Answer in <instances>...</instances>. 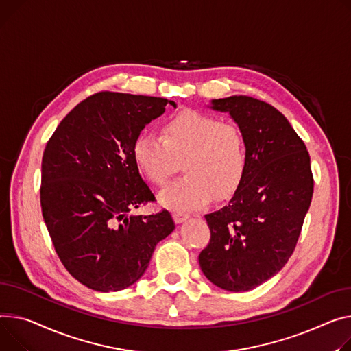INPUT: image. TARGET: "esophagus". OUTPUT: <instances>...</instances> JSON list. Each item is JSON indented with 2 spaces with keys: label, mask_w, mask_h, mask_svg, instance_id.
<instances>
[{
  "label": "esophagus",
  "mask_w": 351,
  "mask_h": 351,
  "mask_svg": "<svg viewBox=\"0 0 351 351\" xmlns=\"http://www.w3.org/2000/svg\"><path fill=\"white\" fill-rule=\"evenodd\" d=\"M191 216L188 215V213H182V212H175L173 213V220H175V223H183L184 220H188Z\"/></svg>",
  "instance_id": "obj_1"
}]
</instances>
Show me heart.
Returning <instances> with one entry per match:
<instances>
[{
  "label": "heart",
  "instance_id": "heart-1",
  "mask_svg": "<svg viewBox=\"0 0 351 351\" xmlns=\"http://www.w3.org/2000/svg\"><path fill=\"white\" fill-rule=\"evenodd\" d=\"M136 168L155 184H165L183 160L186 176L159 193V203L176 212L206 206L213 196L237 189L247 168L241 130L206 112L184 110L163 123L162 136L141 132L134 141Z\"/></svg>",
  "mask_w": 351,
  "mask_h": 351
}]
</instances>
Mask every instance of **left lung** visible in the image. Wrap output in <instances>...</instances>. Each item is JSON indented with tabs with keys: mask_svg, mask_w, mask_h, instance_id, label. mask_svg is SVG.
<instances>
[{
	"mask_svg": "<svg viewBox=\"0 0 351 351\" xmlns=\"http://www.w3.org/2000/svg\"><path fill=\"white\" fill-rule=\"evenodd\" d=\"M247 144V168L230 202L206 215L210 243L199 264L210 282L245 292L288 263L313 195L311 156L282 112L248 96L212 100Z\"/></svg>",
	"mask_w": 351,
	"mask_h": 351,
	"instance_id": "obj_1",
	"label": "left lung"
}]
</instances>
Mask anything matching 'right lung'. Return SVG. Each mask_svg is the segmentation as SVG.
I'll return each mask as SVG.
<instances>
[{"mask_svg": "<svg viewBox=\"0 0 351 351\" xmlns=\"http://www.w3.org/2000/svg\"><path fill=\"white\" fill-rule=\"evenodd\" d=\"M172 100L101 91L58 125L42 158L40 207L53 247L77 281L99 292L135 284L175 230L168 210L130 215L155 196L132 158L135 138Z\"/></svg>", "mask_w": 351, "mask_h": 351, "instance_id": "1", "label": "right lung"}]
</instances>
